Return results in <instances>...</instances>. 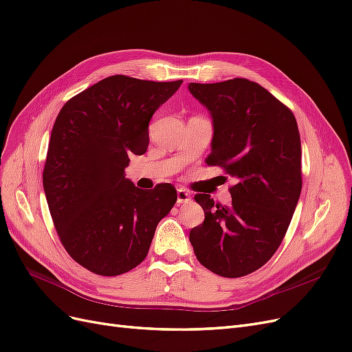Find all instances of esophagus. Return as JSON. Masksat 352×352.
Masks as SVG:
<instances>
[{"label": "esophagus", "instance_id": "1", "mask_svg": "<svg viewBox=\"0 0 352 352\" xmlns=\"http://www.w3.org/2000/svg\"><path fill=\"white\" fill-rule=\"evenodd\" d=\"M190 201H191L190 192H187L183 188H178L177 190V203L178 204H186V203H190Z\"/></svg>", "mask_w": 352, "mask_h": 352}]
</instances>
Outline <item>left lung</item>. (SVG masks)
Here are the masks:
<instances>
[{"label": "left lung", "mask_w": 352, "mask_h": 352, "mask_svg": "<svg viewBox=\"0 0 352 352\" xmlns=\"http://www.w3.org/2000/svg\"><path fill=\"white\" fill-rule=\"evenodd\" d=\"M190 93L213 119L207 165L236 179L232 204L196 194L204 222L190 232L199 263L217 276L238 278L276 254L302 191V145L293 111L259 84L233 78L190 82Z\"/></svg>", "instance_id": "left-lung-1"}]
</instances>
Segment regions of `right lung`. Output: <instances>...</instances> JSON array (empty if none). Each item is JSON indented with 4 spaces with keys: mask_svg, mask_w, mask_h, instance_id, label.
Returning a JSON list of instances; mask_svg holds the SVG:
<instances>
[{
    "mask_svg": "<svg viewBox=\"0 0 352 352\" xmlns=\"http://www.w3.org/2000/svg\"><path fill=\"white\" fill-rule=\"evenodd\" d=\"M183 81L113 75L65 102L43 168V188L63 248L88 271L120 276L146 258L155 229L177 201L124 178L129 155L149 145V122Z\"/></svg>",
    "mask_w": 352,
    "mask_h": 352,
    "instance_id": "obj_1",
    "label": "right lung"
}]
</instances>
